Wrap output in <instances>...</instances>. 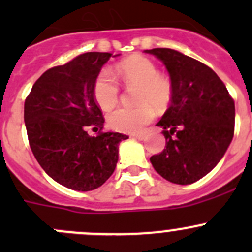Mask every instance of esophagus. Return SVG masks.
Segmentation results:
<instances>
[{
	"instance_id": "esophagus-1",
	"label": "esophagus",
	"mask_w": 252,
	"mask_h": 252,
	"mask_svg": "<svg viewBox=\"0 0 252 252\" xmlns=\"http://www.w3.org/2000/svg\"><path fill=\"white\" fill-rule=\"evenodd\" d=\"M134 139H138V140H145V138H146V135L145 134H133Z\"/></svg>"
}]
</instances>
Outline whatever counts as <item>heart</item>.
<instances>
[{"mask_svg":"<svg viewBox=\"0 0 252 252\" xmlns=\"http://www.w3.org/2000/svg\"><path fill=\"white\" fill-rule=\"evenodd\" d=\"M117 75L124 85L136 88L135 108H117L107 117L108 126L122 133H139L154 119L155 108L164 110L172 100V84L158 74L156 64L141 56H133L117 65ZM94 97L98 107L110 111L118 102L119 86L110 69H102L94 83Z\"/></svg>","mask_w":252,"mask_h":252,"instance_id":"b5f03b06","label":"heart"}]
</instances>
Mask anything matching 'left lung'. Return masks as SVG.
Returning <instances> with one entry per match:
<instances>
[{"label":"left lung","instance_id":"8db88e82","mask_svg":"<svg viewBox=\"0 0 252 252\" xmlns=\"http://www.w3.org/2000/svg\"><path fill=\"white\" fill-rule=\"evenodd\" d=\"M171 78V106L156 126L166 149L151 156L161 177L187 185L210 173L222 159L234 135L235 106L227 88L210 67L172 48H152Z\"/></svg>","mask_w":252,"mask_h":252}]
</instances>
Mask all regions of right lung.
<instances>
[{
	"instance_id": "obj_1",
	"label": "right lung",
	"mask_w": 252,
	"mask_h": 252,
	"mask_svg": "<svg viewBox=\"0 0 252 252\" xmlns=\"http://www.w3.org/2000/svg\"><path fill=\"white\" fill-rule=\"evenodd\" d=\"M111 56L86 52L51 68L25 100V128L35 158L53 180L72 190L101 187L116 169L119 142L128 139L101 131L105 119L94 97L95 79ZM90 128L98 135L89 136Z\"/></svg>"
}]
</instances>
